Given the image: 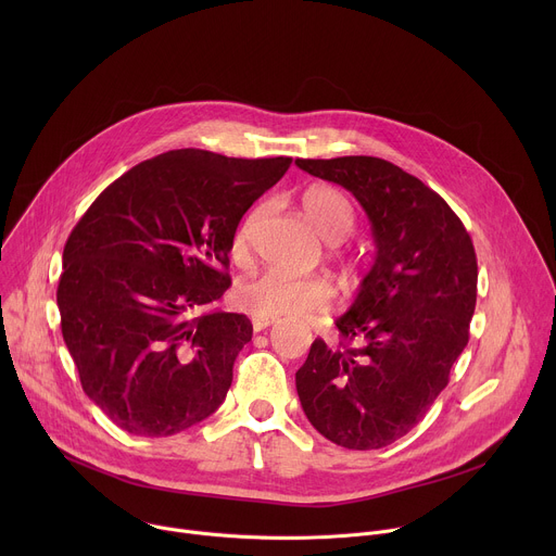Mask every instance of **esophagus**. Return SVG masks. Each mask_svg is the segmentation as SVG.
<instances>
[{
    "mask_svg": "<svg viewBox=\"0 0 556 556\" xmlns=\"http://www.w3.org/2000/svg\"><path fill=\"white\" fill-rule=\"evenodd\" d=\"M277 319L275 316H253V328H255V332H262V330H266V328H270L273 324H275Z\"/></svg>",
    "mask_w": 556,
    "mask_h": 556,
    "instance_id": "esophagus-1",
    "label": "esophagus"
}]
</instances>
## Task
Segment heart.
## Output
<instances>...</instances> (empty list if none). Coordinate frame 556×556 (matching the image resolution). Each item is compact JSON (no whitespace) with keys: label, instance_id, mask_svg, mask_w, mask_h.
Wrapping results in <instances>:
<instances>
[{"label":"heart","instance_id":"1","mask_svg":"<svg viewBox=\"0 0 556 556\" xmlns=\"http://www.w3.org/2000/svg\"><path fill=\"white\" fill-rule=\"evenodd\" d=\"M260 211H253L232 237V255L242 257ZM303 213L328 242H341L354 228V206L334 187H312L303 193ZM235 303L260 316L303 314L330 303L332 286L319 275H294L281 268L262 270L235 288Z\"/></svg>","mask_w":556,"mask_h":556}]
</instances>
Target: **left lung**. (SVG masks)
<instances>
[{"mask_svg":"<svg viewBox=\"0 0 556 556\" xmlns=\"http://www.w3.org/2000/svg\"><path fill=\"white\" fill-rule=\"evenodd\" d=\"M305 174L363 206L376 257L341 314V343L316 339L296 371L301 407L330 442L371 451L407 435L448 382L468 343L478 260L451 206L382 157L303 161Z\"/></svg>","mask_w":556,"mask_h":556,"instance_id":"1","label":"left lung"}]
</instances>
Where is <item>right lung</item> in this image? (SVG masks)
<instances>
[{"mask_svg":"<svg viewBox=\"0 0 556 556\" xmlns=\"http://www.w3.org/2000/svg\"><path fill=\"white\" fill-rule=\"evenodd\" d=\"M290 163L167 151L112 182L70 232L61 332L88 399L116 427L167 438L224 403L253 324L198 312L228 290L237 224Z\"/></svg>","mask_w":556,"mask_h":556,"instance_id":"right-lung-1","label":"right lung"}]
</instances>
